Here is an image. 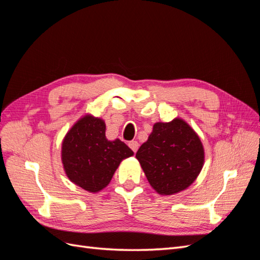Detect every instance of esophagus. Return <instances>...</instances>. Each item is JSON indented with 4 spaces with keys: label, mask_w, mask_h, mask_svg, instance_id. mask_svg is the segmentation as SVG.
Returning <instances> with one entry per match:
<instances>
[{
    "label": "esophagus",
    "mask_w": 260,
    "mask_h": 260,
    "mask_svg": "<svg viewBox=\"0 0 260 260\" xmlns=\"http://www.w3.org/2000/svg\"><path fill=\"white\" fill-rule=\"evenodd\" d=\"M129 147L136 153L139 148V143L137 142V141H131V142H129Z\"/></svg>",
    "instance_id": "esophagus-1"
}]
</instances>
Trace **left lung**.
<instances>
[{
	"instance_id": "8db88e82",
	"label": "left lung",
	"mask_w": 260,
	"mask_h": 260,
	"mask_svg": "<svg viewBox=\"0 0 260 260\" xmlns=\"http://www.w3.org/2000/svg\"><path fill=\"white\" fill-rule=\"evenodd\" d=\"M149 184L161 195L185 190L198 178L204 164L199 136L184 120L157 122L137 152Z\"/></svg>"
}]
</instances>
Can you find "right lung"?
I'll return each instance as SVG.
<instances>
[{"mask_svg": "<svg viewBox=\"0 0 260 260\" xmlns=\"http://www.w3.org/2000/svg\"><path fill=\"white\" fill-rule=\"evenodd\" d=\"M105 122L85 115L68 131L61 145L67 177L84 190L95 193L111 182L122 159L133 155L119 139L108 141Z\"/></svg>", "mask_w": 260, "mask_h": 260, "instance_id": "add662e5", "label": "right lung"}]
</instances>
